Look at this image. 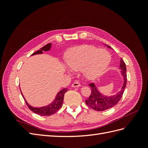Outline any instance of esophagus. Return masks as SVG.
Returning <instances> with one entry per match:
<instances>
[{"label":"esophagus","mask_w":148,"mask_h":148,"mask_svg":"<svg viewBox=\"0 0 148 148\" xmlns=\"http://www.w3.org/2000/svg\"><path fill=\"white\" fill-rule=\"evenodd\" d=\"M80 86H81V84L79 83H78L77 81H75V82L72 83V87H73V88L80 87Z\"/></svg>","instance_id":"1"}]
</instances>
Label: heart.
I'll return each mask as SVG.
<instances>
[{"instance_id":"heart-1","label":"heart","mask_w":148,"mask_h":148,"mask_svg":"<svg viewBox=\"0 0 148 148\" xmlns=\"http://www.w3.org/2000/svg\"><path fill=\"white\" fill-rule=\"evenodd\" d=\"M111 60V55L106 50L84 45L71 49L67 53L66 62L73 71L83 69L84 76L89 79H94L104 72Z\"/></svg>"}]
</instances>
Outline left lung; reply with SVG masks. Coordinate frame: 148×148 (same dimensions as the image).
<instances>
[{"label": "left lung", "instance_id": "left-lung-1", "mask_svg": "<svg viewBox=\"0 0 148 148\" xmlns=\"http://www.w3.org/2000/svg\"><path fill=\"white\" fill-rule=\"evenodd\" d=\"M105 46H107V47H108L110 49L111 48L108 45H105ZM119 69H121V76L123 77V83L121 90L114 95H105L100 93L95 83H90L89 86L92 88V93H91L89 98L85 100L87 106H88L95 111H102L111 108L117 104L120 100L127 85V68L125 62L121 58Z\"/></svg>", "mask_w": 148, "mask_h": 148}]
</instances>
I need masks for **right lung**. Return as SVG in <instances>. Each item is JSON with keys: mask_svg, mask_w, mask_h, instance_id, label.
I'll return each mask as SVG.
<instances>
[{"mask_svg": "<svg viewBox=\"0 0 148 148\" xmlns=\"http://www.w3.org/2000/svg\"><path fill=\"white\" fill-rule=\"evenodd\" d=\"M51 48V44L49 43L46 45V46H43L42 48L40 49V50L36 51L32 55H38V54H42L43 51H48L50 50V48ZM67 88H64L63 90H60V92L56 94L55 99L51 103L48 104V106H43V107H40V108H35V107L31 106L30 104H29L25 99L24 96L21 93V95L23 96V99H25L26 102V103L27 106L29 107V108L31 110V111L35 112L36 114H39L40 116H50L53 114L58 111V109H60V108L62 106L63 101H64V94L67 92Z\"/></svg>", "mask_w": 148, "mask_h": 148, "instance_id": "obj_1", "label": "right lung"}]
</instances>
